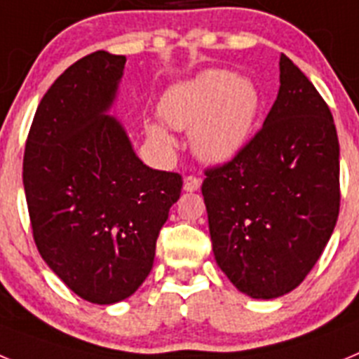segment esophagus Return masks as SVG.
I'll use <instances>...</instances> for the list:
<instances>
[{"label":"esophagus","mask_w":359,"mask_h":359,"mask_svg":"<svg viewBox=\"0 0 359 359\" xmlns=\"http://www.w3.org/2000/svg\"><path fill=\"white\" fill-rule=\"evenodd\" d=\"M199 187H201V177L198 176H187L185 182H183V189L187 192H196V190H199Z\"/></svg>","instance_id":"1"}]
</instances>
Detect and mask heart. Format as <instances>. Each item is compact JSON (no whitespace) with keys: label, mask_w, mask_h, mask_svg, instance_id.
Returning a JSON list of instances; mask_svg holds the SVG:
<instances>
[{"label":"heart","mask_w":359,"mask_h":359,"mask_svg":"<svg viewBox=\"0 0 359 359\" xmlns=\"http://www.w3.org/2000/svg\"><path fill=\"white\" fill-rule=\"evenodd\" d=\"M261 107L257 86L226 69H208L165 95L160 115L174 129L192 130V147L201 160L223 163L248 144ZM151 135L167 142L160 128Z\"/></svg>","instance_id":"heart-1"}]
</instances>
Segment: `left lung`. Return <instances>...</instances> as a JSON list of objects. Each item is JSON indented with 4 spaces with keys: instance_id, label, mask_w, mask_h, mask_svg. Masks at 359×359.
Listing matches in <instances>:
<instances>
[{
    "instance_id": "1",
    "label": "left lung",
    "mask_w": 359,
    "mask_h": 359,
    "mask_svg": "<svg viewBox=\"0 0 359 359\" xmlns=\"http://www.w3.org/2000/svg\"><path fill=\"white\" fill-rule=\"evenodd\" d=\"M201 185L215 261L252 298H277L307 277L340 212V144L331 109L280 55V90L259 131Z\"/></svg>"
}]
</instances>
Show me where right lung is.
I'll return each mask as SVG.
<instances>
[{"label": "right lung", "mask_w": 359, "mask_h": 359, "mask_svg": "<svg viewBox=\"0 0 359 359\" xmlns=\"http://www.w3.org/2000/svg\"><path fill=\"white\" fill-rule=\"evenodd\" d=\"M126 57L104 50L69 66L41 98L28 131L23 185L44 262L91 304L131 297L182 194L177 172L151 169L106 115Z\"/></svg>", "instance_id": "right-lung-1"}]
</instances>
